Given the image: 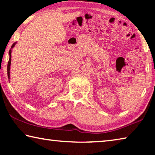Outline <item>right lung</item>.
<instances>
[{
  "instance_id": "add662e5",
  "label": "right lung",
  "mask_w": 155,
  "mask_h": 155,
  "mask_svg": "<svg viewBox=\"0 0 155 155\" xmlns=\"http://www.w3.org/2000/svg\"><path fill=\"white\" fill-rule=\"evenodd\" d=\"M15 44L16 42H15L13 44V45L11 47V49L9 50V61H8V64H7V76H8V78H9H9H10V65H11V59H12V48H13L14 47V46L15 45Z\"/></svg>"
}]
</instances>
